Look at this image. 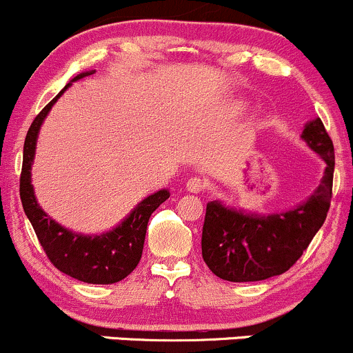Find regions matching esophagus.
<instances>
[{"label": "esophagus", "mask_w": 353, "mask_h": 353, "mask_svg": "<svg viewBox=\"0 0 353 353\" xmlns=\"http://www.w3.org/2000/svg\"><path fill=\"white\" fill-rule=\"evenodd\" d=\"M185 188H188L189 192L199 194L202 189H204V182H202L201 177H190V179L185 182Z\"/></svg>", "instance_id": "obj_1"}]
</instances>
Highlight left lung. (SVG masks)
Returning <instances> with one entry per match:
<instances>
[{
	"mask_svg": "<svg viewBox=\"0 0 353 353\" xmlns=\"http://www.w3.org/2000/svg\"><path fill=\"white\" fill-rule=\"evenodd\" d=\"M302 139L327 164L320 185L303 204L270 216L229 209L219 201L208 204L202 259L217 277L255 282L287 272L325 222L334 182V144L320 117L305 124Z\"/></svg>",
	"mask_w": 353,
	"mask_h": 353,
	"instance_id": "obj_1",
	"label": "left lung"
}]
</instances>
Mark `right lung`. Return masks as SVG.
<instances>
[{
  "instance_id": "add662e5",
  "label": "right lung",
  "mask_w": 353,
  "mask_h": 353,
  "mask_svg": "<svg viewBox=\"0 0 353 353\" xmlns=\"http://www.w3.org/2000/svg\"><path fill=\"white\" fill-rule=\"evenodd\" d=\"M92 72L94 71L81 72L72 81H78ZM68 88L70 84L43 108V111L30 125V131L24 139L19 196H21L24 214L30 219L39 244L56 269L81 282L114 283L128 277L139 264L149 217L165 199H169V190H157L152 196L145 197L116 229L101 236H83V234L71 232L52 221L39 208L31 185V164L34 159L36 139L44 117Z\"/></svg>"
}]
</instances>
